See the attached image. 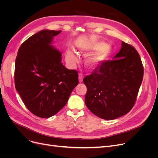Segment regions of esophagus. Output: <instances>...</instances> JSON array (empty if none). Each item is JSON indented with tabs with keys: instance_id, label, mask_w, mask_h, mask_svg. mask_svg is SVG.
Segmentation results:
<instances>
[{
	"instance_id": "1",
	"label": "esophagus",
	"mask_w": 158,
	"mask_h": 158,
	"mask_svg": "<svg viewBox=\"0 0 158 158\" xmlns=\"http://www.w3.org/2000/svg\"><path fill=\"white\" fill-rule=\"evenodd\" d=\"M78 80H79V82H80V83L83 82V76L82 74H79Z\"/></svg>"
}]
</instances>
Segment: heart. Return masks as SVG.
<instances>
[{
	"label": "heart",
	"instance_id": "obj_1",
	"mask_svg": "<svg viewBox=\"0 0 158 158\" xmlns=\"http://www.w3.org/2000/svg\"><path fill=\"white\" fill-rule=\"evenodd\" d=\"M78 53L85 56L92 53L85 60V66L89 71L100 69L108 60L111 53V47L102 41L85 40L76 43ZM66 59L68 63L74 66L78 63V59L74 51H66Z\"/></svg>",
	"mask_w": 158,
	"mask_h": 158
}]
</instances>
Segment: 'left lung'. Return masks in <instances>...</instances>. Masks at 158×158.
I'll use <instances>...</instances> for the list:
<instances>
[{"mask_svg":"<svg viewBox=\"0 0 158 158\" xmlns=\"http://www.w3.org/2000/svg\"><path fill=\"white\" fill-rule=\"evenodd\" d=\"M144 69L135 47L122 41L121 49L113 60L85 76V103L98 117L113 120L133 107L141 85Z\"/></svg>","mask_w":158,"mask_h":158,"instance_id":"8db88e82","label":"left lung"}]
</instances>
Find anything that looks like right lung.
Instances as JSON below:
<instances>
[{"label":"right lung","mask_w":158,"mask_h":158,"mask_svg":"<svg viewBox=\"0 0 158 158\" xmlns=\"http://www.w3.org/2000/svg\"><path fill=\"white\" fill-rule=\"evenodd\" d=\"M60 32L44 30L35 33L21 45L16 59V91L26 107L41 118L58 113L78 84L77 71L65 67L61 52L52 45Z\"/></svg>","instance_id":"right-lung-1"}]
</instances>
